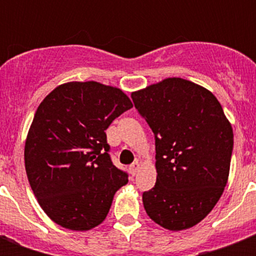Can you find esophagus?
Listing matches in <instances>:
<instances>
[{
    "instance_id": "esophagus-1",
    "label": "esophagus",
    "mask_w": 256,
    "mask_h": 256,
    "mask_svg": "<svg viewBox=\"0 0 256 256\" xmlns=\"http://www.w3.org/2000/svg\"><path fill=\"white\" fill-rule=\"evenodd\" d=\"M128 170H130V174H132V176H134V175H136V172L140 171V162H134L132 164H130Z\"/></svg>"
}]
</instances>
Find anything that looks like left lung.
<instances>
[{
    "mask_svg": "<svg viewBox=\"0 0 256 256\" xmlns=\"http://www.w3.org/2000/svg\"><path fill=\"white\" fill-rule=\"evenodd\" d=\"M156 136V182L142 195L148 215L166 230L198 224L228 180L234 132L216 96L183 78L132 92Z\"/></svg>",
    "mask_w": 256,
    "mask_h": 256,
    "instance_id": "8db88e82",
    "label": "left lung"
}]
</instances>
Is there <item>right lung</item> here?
Here are the masks:
<instances>
[{"label": "right lung", "instance_id": "obj_1", "mask_svg": "<svg viewBox=\"0 0 256 256\" xmlns=\"http://www.w3.org/2000/svg\"><path fill=\"white\" fill-rule=\"evenodd\" d=\"M132 108L120 88L66 82L44 98L25 142V168L40 206L53 222L88 231L104 222L128 182L112 164L104 130Z\"/></svg>", "mask_w": 256, "mask_h": 256}]
</instances>
